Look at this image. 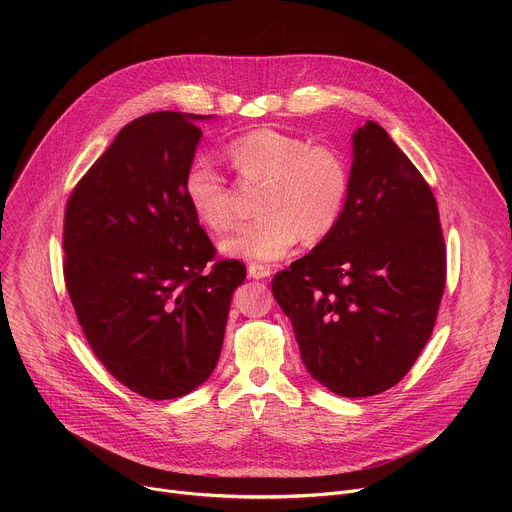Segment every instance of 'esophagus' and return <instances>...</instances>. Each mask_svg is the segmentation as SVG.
<instances>
[{
    "label": "esophagus",
    "instance_id": "obj_1",
    "mask_svg": "<svg viewBox=\"0 0 512 512\" xmlns=\"http://www.w3.org/2000/svg\"><path fill=\"white\" fill-rule=\"evenodd\" d=\"M271 275V267L261 265V263H251L249 265V277L253 279H267Z\"/></svg>",
    "mask_w": 512,
    "mask_h": 512
}]
</instances>
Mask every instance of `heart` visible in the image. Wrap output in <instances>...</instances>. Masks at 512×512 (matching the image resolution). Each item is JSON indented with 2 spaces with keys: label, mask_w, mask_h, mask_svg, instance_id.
I'll return each mask as SVG.
<instances>
[{
  "label": "heart",
  "mask_w": 512,
  "mask_h": 512,
  "mask_svg": "<svg viewBox=\"0 0 512 512\" xmlns=\"http://www.w3.org/2000/svg\"><path fill=\"white\" fill-rule=\"evenodd\" d=\"M233 168L245 182H265L257 221L243 225L221 243L241 259L275 261L306 235L320 241L334 231L348 198L344 158L326 145L277 129H255L229 143ZM182 192L196 221L212 233L235 225L231 182L208 158H194L182 178Z\"/></svg>",
  "instance_id": "obj_1"
}]
</instances>
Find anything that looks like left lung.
I'll return each instance as SVG.
<instances>
[{"mask_svg": "<svg viewBox=\"0 0 512 512\" xmlns=\"http://www.w3.org/2000/svg\"><path fill=\"white\" fill-rule=\"evenodd\" d=\"M338 225L279 271L273 298L308 373L340 397L395 387L429 340L446 287V245L431 188L389 133H352Z\"/></svg>", "mask_w": 512, "mask_h": 512, "instance_id": "1", "label": "left lung"}]
</instances>
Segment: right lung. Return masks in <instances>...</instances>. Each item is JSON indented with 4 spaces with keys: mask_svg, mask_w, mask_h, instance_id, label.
Segmentation results:
<instances>
[{
    "mask_svg": "<svg viewBox=\"0 0 512 512\" xmlns=\"http://www.w3.org/2000/svg\"><path fill=\"white\" fill-rule=\"evenodd\" d=\"M210 115L158 111L127 123L64 212V283L103 367L145 399L202 385L221 356L241 261L214 245L182 192Z\"/></svg>",
    "mask_w": 512,
    "mask_h": 512,
    "instance_id": "add662e5",
    "label": "right lung"
}]
</instances>
